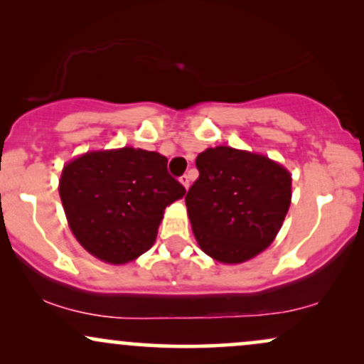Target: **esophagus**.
<instances>
[{
  "label": "esophagus",
  "mask_w": 364,
  "mask_h": 364,
  "mask_svg": "<svg viewBox=\"0 0 364 364\" xmlns=\"http://www.w3.org/2000/svg\"><path fill=\"white\" fill-rule=\"evenodd\" d=\"M179 183L188 190V188H190V176H188V174H183V176L179 178Z\"/></svg>",
  "instance_id": "esophagus-1"
}]
</instances>
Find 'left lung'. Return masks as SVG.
Returning <instances> with one entry per match:
<instances>
[{
    "instance_id": "1",
    "label": "left lung",
    "mask_w": 364,
    "mask_h": 364,
    "mask_svg": "<svg viewBox=\"0 0 364 364\" xmlns=\"http://www.w3.org/2000/svg\"><path fill=\"white\" fill-rule=\"evenodd\" d=\"M200 176L185 202L196 243L236 265L269 248L291 205V173L263 154L219 145L196 157Z\"/></svg>"
}]
</instances>
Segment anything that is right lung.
I'll list each match as a JSON object with an SVG mask.
<instances>
[{"label":"right lung","instance_id":"1","mask_svg":"<svg viewBox=\"0 0 364 364\" xmlns=\"http://www.w3.org/2000/svg\"><path fill=\"white\" fill-rule=\"evenodd\" d=\"M60 196L73 236L92 257L124 265L149 252L166 207L186 190L159 152L89 150L63 166Z\"/></svg>","mask_w":364,"mask_h":364}]
</instances>
